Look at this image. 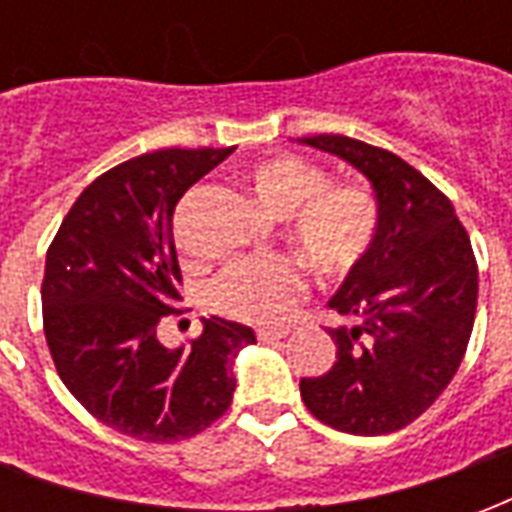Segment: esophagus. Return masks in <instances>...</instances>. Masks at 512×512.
<instances>
[{"mask_svg":"<svg viewBox=\"0 0 512 512\" xmlns=\"http://www.w3.org/2000/svg\"><path fill=\"white\" fill-rule=\"evenodd\" d=\"M285 337H288V329H260L257 332L260 343H277V340H285Z\"/></svg>","mask_w":512,"mask_h":512,"instance_id":"34e87169","label":"esophagus"}]
</instances>
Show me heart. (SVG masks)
Here are the masks:
<instances>
[{"label":"heart","mask_w":512,"mask_h":512,"mask_svg":"<svg viewBox=\"0 0 512 512\" xmlns=\"http://www.w3.org/2000/svg\"><path fill=\"white\" fill-rule=\"evenodd\" d=\"M249 189L268 211L288 213L290 238L326 277H343L365 257L376 233V202L354 186H329L321 169L293 156L249 169ZM304 290L285 257H249L227 266L211 285L213 310L246 323H279Z\"/></svg>","instance_id":"b5f03b06"}]
</instances>
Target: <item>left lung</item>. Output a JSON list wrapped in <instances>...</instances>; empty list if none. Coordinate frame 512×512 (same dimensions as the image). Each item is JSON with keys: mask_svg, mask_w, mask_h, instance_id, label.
Wrapping results in <instances>:
<instances>
[{"mask_svg": "<svg viewBox=\"0 0 512 512\" xmlns=\"http://www.w3.org/2000/svg\"><path fill=\"white\" fill-rule=\"evenodd\" d=\"M362 172L378 222L365 257L345 274L329 310L337 362L301 378V400L323 425L354 436L406 428L461 367L477 310V263L452 202L403 158L340 134L304 136Z\"/></svg>", "mask_w": 512, "mask_h": 512, "instance_id": "1", "label": "left lung"}]
</instances>
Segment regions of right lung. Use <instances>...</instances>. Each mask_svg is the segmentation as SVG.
Returning <instances> with one entry per match:
<instances>
[{
	"instance_id": "1",
	"label": "right lung",
	"mask_w": 512,
	"mask_h": 512,
	"mask_svg": "<svg viewBox=\"0 0 512 512\" xmlns=\"http://www.w3.org/2000/svg\"><path fill=\"white\" fill-rule=\"evenodd\" d=\"M233 147L156 150L95 178L46 255L43 329L62 384L95 419L131 439L197 436L233 403V362L255 343L244 323L205 318L191 345L167 348L180 268L175 205Z\"/></svg>"
}]
</instances>
